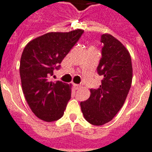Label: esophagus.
Returning <instances> with one entry per match:
<instances>
[{"label": "esophagus", "instance_id": "obj_1", "mask_svg": "<svg viewBox=\"0 0 152 152\" xmlns=\"http://www.w3.org/2000/svg\"><path fill=\"white\" fill-rule=\"evenodd\" d=\"M74 87H75V89L77 90V89H79V88H80L81 85H80V84H74Z\"/></svg>", "mask_w": 152, "mask_h": 152}]
</instances>
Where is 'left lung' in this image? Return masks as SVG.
Listing matches in <instances>:
<instances>
[{
    "label": "left lung",
    "instance_id": "8db88e82",
    "mask_svg": "<svg viewBox=\"0 0 152 152\" xmlns=\"http://www.w3.org/2000/svg\"><path fill=\"white\" fill-rule=\"evenodd\" d=\"M102 57L97 72L103 79L97 89L80 103L85 119L94 126L113 120L126 101L131 87L133 69L129 52L120 41L109 34L101 35Z\"/></svg>",
    "mask_w": 152,
    "mask_h": 152
}]
</instances>
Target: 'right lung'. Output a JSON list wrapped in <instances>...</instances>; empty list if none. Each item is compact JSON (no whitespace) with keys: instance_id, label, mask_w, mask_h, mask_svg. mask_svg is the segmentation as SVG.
Masks as SVG:
<instances>
[{"instance_id":"add662e5","label":"right lung","mask_w":152,"mask_h":152,"mask_svg":"<svg viewBox=\"0 0 152 152\" xmlns=\"http://www.w3.org/2000/svg\"><path fill=\"white\" fill-rule=\"evenodd\" d=\"M83 32L81 29L49 32L29 42L23 50L19 68L23 94L41 120L51 122L64 114L71 97L70 85L61 81L53 83L50 78Z\"/></svg>"}]
</instances>
